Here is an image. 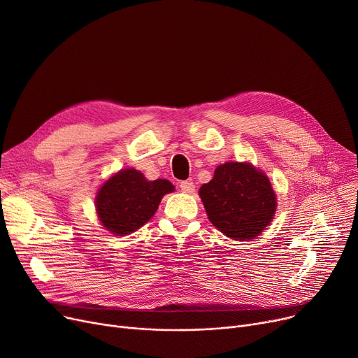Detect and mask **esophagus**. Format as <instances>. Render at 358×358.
<instances>
[{"label":"esophagus","instance_id":"obj_1","mask_svg":"<svg viewBox=\"0 0 358 358\" xmlns=\"http://www.w3.org/2000/svg\"><path fill=\"white\" fill-rule=\"evenodd\" d=\"M180 189H181L182 193L192 194V193H194L196 185H194V182H193L192 180H185V181H181V182H180Z\"/></svg>","mask_w":358,"mask_h":358}]
</instances>
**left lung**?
Returning a JSON list of instances; mask_svg holds the SVG:
<instances>
[{"label":"left lung","mask_w":358,"mask_h":358,"mask_svg":"<svg viewBox=\"0 0 358 358\" xmlns=\"http://www.w3.org/2000/svg\"><path fill=\"white\" fill-rule=\"evenodd\" d=\"M215 227L232 239H252L266 229L277 208L275 194L264 173L247 162H227L199 190Z\"/></svg>","instance_id":"1"}]
</instances>
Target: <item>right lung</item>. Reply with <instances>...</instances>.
I'll list each match as a JSON object with an SVG mask.
<instances>
[{"instance_id": "obj_1", "label": "right lung", "mask_w": 358, "mask_h": 358, "mask_svg": "<svg viewBox=\"0 0 358 358\" xmlns=\"http://www.w3.org/2000/svg\"><path fill=\"white\" fill-rule=\"evenodd\" d=\"M174 192L168 180L148 181L134 168L107 180L96 197L103 227L115 235L135 232L154 216L164 194Z\"/></svg>"}]
</instances>
